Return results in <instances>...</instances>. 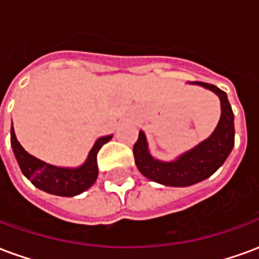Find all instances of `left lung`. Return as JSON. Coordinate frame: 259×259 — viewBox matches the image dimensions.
<instances>
[{
	"mask_svg": "<svg viewBox=\"0 0 259 259\" xmlns=\"http://www.w3.org/2000/svg\"><path fill=\"white\" fill-rule=\"evenodd\" d=\"M190 83L213 91L221 100L222 113L213 133L190 151L182 154L170 162L158 161L152 157L148 151L144 132L139 133V139L133 147L135 162L139 170L147 179L163 186L186 187L205 180L222 166L234 146V115L226 93L217 85L202 81Z\"/></svg>",
	"mask_w": 259,
	"mask_h": 259,
	"instance_id": "8db88e82",
	"label": "left lung"
}]
</instances>
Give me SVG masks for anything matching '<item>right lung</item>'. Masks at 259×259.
I'll return each mask as SVG.
<instances>
[{
    "instance_id": "right-lung-1",
    "label": "right lung",
    "mask_w": 259,
    "mask_h": 259,
    "mask_svg": "<svg viewBox=\"0 0 259 259\" xmlns=\"http://www.w3.org/2000/svg\"><path fill=\"white\" fill-rule=\"evenodd\" d=\"M112 139V136H104L96 141V144L89 152L85 162L79 168H58L50 163L37 159L25 151L16 140L14 126L11 127V146L14 150L16 161L19 163L22 174L30 180L37 189L61 197H73L90 189L98 176L97 154L105 143Z\"/></svg>"
}]
</instances>
